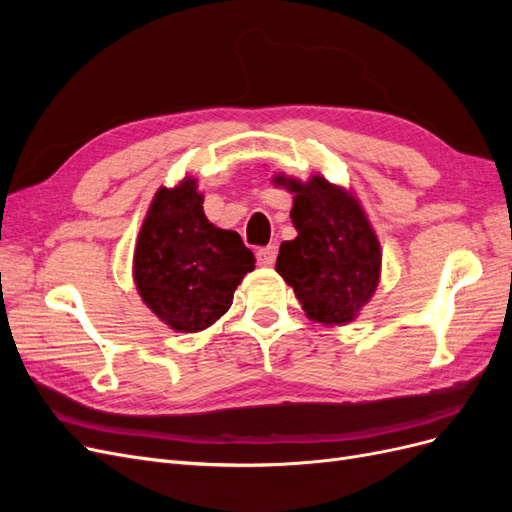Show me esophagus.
<instances>
[{"mask_svg":"<svg viewBox=\"0 0 512 512\" xmlns=\"http://www.w3.org/2000/svg\"><path fill=\"white\" fill-rule=\"evenodd\" d=\"M275 256H277L275 245H267V247H262V250L256 252V260H258L260 267H271L275 262Z\"/></svg>","mask_w":512,"mask_h":512,"instance_id":"obj_1","label":"esophagus"}]
</instances>
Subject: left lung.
I'll list each match as a JSON object with an SVG mask.
<instances>
[{"mask_svg": "<svg viewBox=\"0 0 512 512\" xmlns=\"http://www.w3.org/2000/svg\"><path fill=\"white\" fill-rule=\"evenodd\" d=\"M294 194L290 220L297 239L284 241L275 269L294 288L307 318L348 324L374 297L380 282V241L359 200L314 175L301 183L273 177Z\"/></svg>", "mask_w": 512, "mask_h": 512, "instance_id": "left-lung-1", "label": "left lung"}]
</instances>
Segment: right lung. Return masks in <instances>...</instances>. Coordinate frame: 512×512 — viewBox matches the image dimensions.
I'll use <instances>...</instances> for the list:
<instances>
[{
    "label": "right lung",
    "instance_id": "obj_1",
    "mask_svg": "<svg viewBox=\"0 0 512 512\" xmlns=\"http://www.w3.org/2000/svg\"><path fill=\"white\" fill-rule=\"evenodd\" d=\"M254 262L235 230L207 220L196 179L185 177L151 200L134 250V282L170 329L198 333L228 312Z\"/></svg>",
    "mask_w": 512,
    "mask_h": 512
}]
</instances>
